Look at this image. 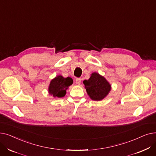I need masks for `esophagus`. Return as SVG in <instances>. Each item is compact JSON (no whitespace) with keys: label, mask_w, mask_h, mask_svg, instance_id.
Here are the masks:
<instances>
[{"label":"esophagus","mask_w":156,"mask_h":156,"mask_svg":"<svg viewBox=\"0 0 156 156\" xmlns=\"http://www.w3.org/2000/svg\"><path fill=\"white\" fill-rule=\"evenodd\" d=\"M81 82V78H76V83L78 85H80Z\"/></svg>","instance_id":"obj_1"}]
</instances>
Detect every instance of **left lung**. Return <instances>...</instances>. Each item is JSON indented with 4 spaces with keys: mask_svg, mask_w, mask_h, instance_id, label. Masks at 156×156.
Returning <instances> with one entry per match:
<instances>
[{
    "mask_svg": "<svg viewBox=\"0 0 156 156\" xmlns=\"http://www.w3.org/2000/svg\"><path fill=\"white\" fill-rule=\"evenodd\" d=\"M83 83L87 94L95 101L103 100L111 90V85L109 81L96 72L92 73L88 80H84Z\"/></svg>",
    "mask_w": 156,
    "mask_h": 156,
    "instance_id": "1",
    "label": "left lung"
}]
</instances>
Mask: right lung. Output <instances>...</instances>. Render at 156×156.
<instances>
[{"label": "right lung", "instance_id": "obj_1", "mask_svg": "<svg viewBox=\"0 0 156 156\" xmlns=\"http://www.w3.org/2000/svg\"><path fill=\"white\" fill-rule=\"evenodd\" d=\"M73 83L71 78H64L61 75H57L51 81L48 88V94L54 98L63 97L66 94V90Z\"/></svg>", "mask_w": 156, "mask_h": 156}]
</instances>
